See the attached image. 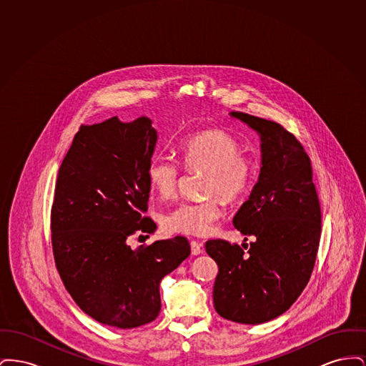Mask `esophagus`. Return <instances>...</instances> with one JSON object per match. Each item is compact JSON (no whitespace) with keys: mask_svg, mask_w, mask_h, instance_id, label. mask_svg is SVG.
Masks as SVG:
<instances>
[{"mask_svg":"<svg viewBox=\"0 0 366 366\" xmlns=\"http://www.w3.org/2000/svg\"><path fill=\"white\" fill-rule=\"evenodd\" d=\"M192 255H199L203 252V244L192 240L191 242Z\"/></svg>","mask_w":366,"mask_h":366,"instance_id":"34e87169","label":"esophagus"}]
</instances>
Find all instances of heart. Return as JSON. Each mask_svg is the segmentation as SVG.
I'll return each instance as SVG.
<instances>
[{"mask_svg": "<svg viewBox=\"0 0 366 366\" xmlns=\"http://www.w3.org/2000/svg\"><path fill=\"white\" fill-rule=\"evenodd\" d=\"M182 166L189 172H204L200 202H181L163 218L172 233L206 236L224 214V200L236 203L244 199L257 178V163L229 133L209 129L193 134L178 147ZM148 182L163 199L174 194L181 177L179 166L166 157H154L147 167Z\"/></svg>", "mask_w": 366, "mask_h": 366, "instance_id": "obj_1", "label": "heart"}]
</instances>
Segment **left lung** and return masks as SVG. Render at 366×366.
Masks as SVG:
<instances>
[{"mask_svg":"<svg viewBox=\"0 0 366 366\" xmlns=\"http://www.w3.org/2000/svg\"><path fill=\"white\" fill-rule=\"evenodd\" d=\"M261 136L259 179L233 225L249 245L217 239L206 251L218 264L214 307L229 321L262 324L285 313L313 273L321 236V207L310 159L280 123L230 112ZM247 240V237H245Z\"/></svg>","mask_w":366,"mask_h":366,"instance_id":"obj_1","label":"left lung"}]
</instances>
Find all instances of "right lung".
<instances>
[{"mask_svg":"<svg viewBox=\"0 0 366 366\" xmlns=\"http://www.w3.org/2000/svg\"><path fill=\"white\" fill-rule=\"evenodd\" d=\"M157 139L147 117L82 124L54 188L51 230L60 279L82 312L119 330L157 318L160 281L191 255L182 236L136 249L127 244L130 236L157 229L142 217L151 191L147 167Z\"/></svg>","mask_w":366,"mask_h":366,"instance_id":"obj_1","label":"right lung"}]
</instances>
